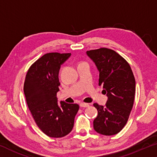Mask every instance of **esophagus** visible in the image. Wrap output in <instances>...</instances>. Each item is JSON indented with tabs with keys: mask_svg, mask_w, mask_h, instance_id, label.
Here are the masks:
<instances>
[{
	"mask_svg": "<svg viewBox=\"0 0 157 157\" xmlns=\"http://www.w3.org/2000/svg\"><path fill=\"white\" fill-rule=\"evenodd\" d=\"M79 106H80L81 107H89V104L82 102V103L79 104Z\"/></svg>",
	"mask_w": 157,
	"mask_h": 157,
	"instance_id": "esophagus-1",
	"label": "esophagus"
}]
</instances>
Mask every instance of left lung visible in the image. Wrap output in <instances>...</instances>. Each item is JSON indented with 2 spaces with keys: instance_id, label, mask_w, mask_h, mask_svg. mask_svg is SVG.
<instances>
[{
  "instance_id": "left-lung-1",
  "label": "left lung",
  "mask_w": 157,
  "mask_h": 157,
  "mask_svg": "<svg viewBox=\"0 0 157 157\" xmlns=\"http://www.w3.org/2000/svg\"><path fill=\"white\" fill-rule=\"evenodd\" d=\"M100 72L99 85L108 100L105 106L94 103L98 117L94 129L106 136L114 135L127 124L133 107L135 79L129 64L114 50L106 48L87 51Z\"/></svg>"
}]
</instances>
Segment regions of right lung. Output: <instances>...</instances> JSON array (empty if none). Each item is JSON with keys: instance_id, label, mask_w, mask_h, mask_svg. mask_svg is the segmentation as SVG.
<instances>
[{"instance_id": "right-lung-1", "label": "right lung", "mask_w": 157, "mask_h": 157, "mask_svg": "<svg viewBox=\"0 0 157 157\" xmlns=\"http://www.w3.org/2000/svg\"><path fill=\"white\" fill-rule=\"evenodd\" d=\"M70 53L50 52L37 59L28 69L24 82V94L30 113L37 127L52 138L63 137L72 131L79 109L78 104L60 101L58 74L60 65Z\"/></svg>"}]
</instances>
